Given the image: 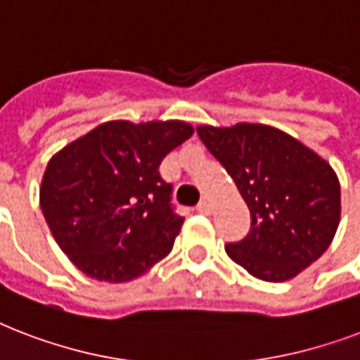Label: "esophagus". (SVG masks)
<instances>
[{
    "label": "esophagus",
    "instance_id": "34e87169",
    "mask_svg": "<svg viewBox=\"0 0 360 360\" xmlns=\"http://www.w3.org/2000/svg\"><path fill=\"white\" fill-rule=\"evenodd\" d=\"M198 213H202V214H211V203H209L207 198H203L202 202L198 203Z\"/></svg>",
    "mask_w": 360,
    "mask_h": 360
}]
</instances>
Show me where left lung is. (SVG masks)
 <instances>
[{
  "mask_svg": "<svg viewBox=\"0 0 360 360\" xmlns=\"http://www.w3.org/2000/svg\"><path fill=\"white\" fill-rule=\"evenodd\" d=\"M196 130L250 209V233L226 246L228 256L265 282L295 278L329 248L340 224L335 169L271 124H200Z\"/></svg>",
  "mask_w": 360,
  "mask_h": 360,
  "instance_id": "8db88e82",
  "label": "left lung"
}]
</instances>
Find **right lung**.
<instances>
[{
  "label": "right lung",
  "instance_id": "obj_1",
  "mask_svg": "<svg viewBox=\"0 0 360 360\" xmlns=\"http://www.w3.org/2000/svg\"><path fill=\"white\" fill-rule=\"evenodd\" d=\"M194 134L179 120L98 124L59 149L39 202L59 248L82 273L123 284L174 248L183 220L169 207L162 158Z\"/></svg>",
  "mask_w": 360,
  "mask_h": 360
}]
</instances>
